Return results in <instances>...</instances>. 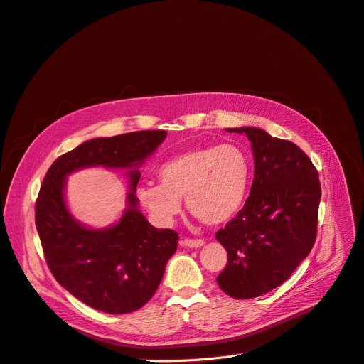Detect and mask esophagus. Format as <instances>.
Here are the masks:
<instances>
[{"instance_id": "esophagus-1", "label": "esophagus", "mask_w": 364, "mask_h": 364, "mask_svg": "<svg viewBox=\"0 0 364 364\" xmlns=\"http://www.w3.org/2000/svg\"><path fill=\"white\" fill-rule=\"evenodd\" d=\"M183 247H187V248H199L205 244L203 240H191V238H184L181 242H180Z\"/></svg>"}]
</instances>
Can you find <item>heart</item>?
Here are the masks:
<instances>
[{
	"instance_id": "b5f03b06",
	"label": "heart",
	"mask_w": 364,
	"mask_h": 364,
	"mask_svg": "<svg viewBox=\"0 0 364 364\" xmlns=\"http://www.w3.org/2000/svg\"><path fill=\"white\" fill-rule=\"evenodd\" d=\"M251 177V162L244 149L225 143L184 150L157 168L161 184L144 183L135 195L141 207L161 225H169L187 210L217 226L232 220L244 207Z\"/></svg>"
}]
</instances>
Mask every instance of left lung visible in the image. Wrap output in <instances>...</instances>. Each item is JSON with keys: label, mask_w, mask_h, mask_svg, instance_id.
Returning <instances> with one entry per match:
<instances>
[{"label": "left lung", "mask_w": 364, "mask_h": 364, "mask_svg": "<svg viewBox=\"0 0 364 364\" xmlns=\"http://www.w3.org/2000/svg\"><path fill=\"white\" fill-rule=\"evenodd\" d=\"M245 134L255 156V180L244 208L215 233L228 251L217 284L235 299L277 289L314 247L321 186L309 157L290 141L259 128Z\"/></svg>", "instance_id": "8db88e82"}]
</instances>
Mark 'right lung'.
Here are the masks:
<instances>
[{"instance_id":"right-lung-1","label":"right lung","mask_w":364,"mask_h":364,"mask_svg":"<svg viewBox=\"0 0 364 364\" xmlns=\"http://www.w3.org/2000/svg\"><path fill=\"white\" fill-rule=\"evenodd\" d=\"M165 138V131H138L89 139L59 156L43 180L36 226L47 266L62 287L93 309L128 314L144 306L177 251L178 233L151 226L135 195L138 168ZM89 166L130 169L129 208L105 230L78 224L65 202L66 176Z\"/></svg>"}]
</instances>
